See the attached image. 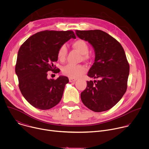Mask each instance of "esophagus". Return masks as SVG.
Segmentation results:
<instances>
[{"instance_id": "obj_1", "label": "esophagus", "mask_w": 149, "mask_h": 149, "mask_svg": "<svg viewBox=\"0 0 149 149\" xmlns=\"http://www.w3.org/2000/svg\"><path fill=\"white\" fill-rule=\"evenodd\" d=\"M69 81L70 82H75L76 81H77V79H74V78H69Z\"/></svg>"}]
</instances>
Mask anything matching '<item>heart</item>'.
<instances>
[{"instance_id":"obj_1","label":"heart","mask_w":149,"mask_h":149,"mask_svg":"<svg viewBox=\"0 0 149 149\" xmlns=\"http://www.w3.org/2000/svg\"><path fill=\"white\" fill-rule=\"evenodd\" d=\"M72 47L77 50L81 55L84 59H88L89 56L88 52L89 51V47L87 42L82 39H77L72 44ZM67 54V48L65 45H61L57 52V57L59 61L63 62L65 61ZM87 69L84 66L79 65L68 64L63 67L62 72L65 75L71 78H77L81 76L86 72Z\"/></svg>"}]
</instances>
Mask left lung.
Here are the masks:
<instances>
[{
  "label": "left lung",
  "mask_w": 149,
  "mask_h": 149,
  "mask_svg": "<svg viewBox=\"0 0 149 149\" xmlns=\"http://www.w3.org/2000/svg\"><path fill=\"white\" fill-rule=\"evenodd\" d=\"M77 36L88 41L95 51V61L88 72L94 81L87 82L81 93L83 104L94 112L110 110L121 100L127 87L130 66L119 42L101 30L78 31Z\"/></svg>",
  "instance_id": "obj_1"
}]
</instances>
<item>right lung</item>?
<instances>
[{"label":"right lung","mask_w":149,"mask_h":149,"mask_svg":"<svg viewBox=\"0 0 149 149\" xmlns=\"http://www.w3.org/2000/svg\"><path fill=\"white\" fill-rule=\"evenodd\" d=\"M76 36L72 31H44L29 37L20 47L15 66L20 91L34 107L48 110L61 101L68 77L48 79V71L58 73L54 65L59 48Z\"/></svg>","instance_id":"right-lung-1"}]
</instances>
